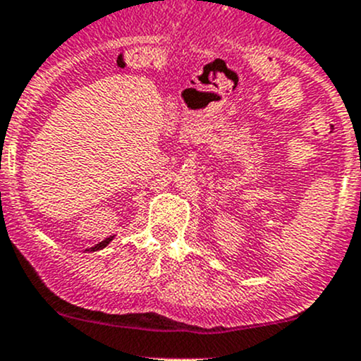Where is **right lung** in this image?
<instances>
[{"label":"right lung","instance_id":"1","mask_svg":"<svg viewBox=\"0 0 361 361\" xmlns=\"http://www.w3.org/2000/svg\"><path fill=\"white\" fill-rule=\"evenodd\" d=\"M112 238H114V235H112V237H109V238H105V240H102V242H98V244L97 245H94V247H91L90 250H93V252H94V250H100V249H104V247H107V245L109 244H111V242H112Z\"/></svg>","mask_w":361,"mask_h":361}]
</instances>
